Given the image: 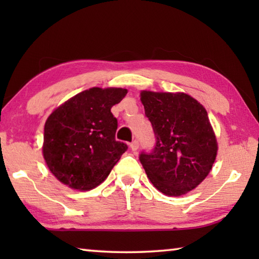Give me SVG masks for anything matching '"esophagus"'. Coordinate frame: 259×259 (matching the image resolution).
Returning a JSON list of instances; mask_svg holds the SVG:
<instances>
[{
  "mask_svg": "<svg viewBox=\"0 0 259 259\" xmlns=\"http://www.w3.org/2000/svg\"><path fill=\"white\" fill-rule=\"evenodd\" d=\"M130 148H131V150H133L134 152H135V151H137L138 148H139V143H138V140H134V142L130 144Z\"/></svg>",
  "mask_w": 259,
  "mask_h": 259,
  "instance_id": "obj_1",
  "label": "esophagus"
}]
</instances>
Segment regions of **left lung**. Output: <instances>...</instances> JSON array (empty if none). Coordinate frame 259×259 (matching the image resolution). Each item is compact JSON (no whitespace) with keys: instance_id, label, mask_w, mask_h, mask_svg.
Segmentation results:
<instances>
[{"instance_id":"left-lung-1","label":"left lung","mask_w":259,"mask_h":259,"mask_svg":"<svg viewBox=\"0 0 259 259\" xmlns=\"http://www.w3.org/2000/svg\"><path fill=\"white\" fill-rule=\"evenodd\" d=\"M156 145L140 163L157 191L181 196L198 187L216 160L218 144L208 113L185 93L140 91Z\"/></svg>"}]
</instances>
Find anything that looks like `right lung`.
<instances>
[{
  "label": "right lung",
  "mask_w": 259,
  "mask_h": 259,
  "mask_svg": "<svg viewBox=\"0 0 259 259\" xmlns=\"http://www.w3.org/2000/svg\"><path fill=\"white\" fill-rule=\"evenodd\" d=\"M123 88L94 87L55 108L45 124L42 154L58 181L77 191L100 185L126 144L116 142L111 108L125 97Z\"/></svg>",
  "instance_id": "right-lung-1"
}]
</instances>
